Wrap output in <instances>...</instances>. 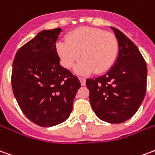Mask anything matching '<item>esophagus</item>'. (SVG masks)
Instances as JSON below:
<instances>
[{
	"instance_id": "34e87169",
	"label": "esophagus",
	"mask_w": 155,
	"mask_h": 155,
	"mask_svg": "<svg viewBox=\"0 0 155 155\" xmlns=\"http://www.w3.org/2000/svg\"><path fill=\"white\" fill-rule=\"evenodd\" d=\"M79 80H80V81H81V85H85V78L80 77V78H79Z\"/></svg>"
}]
</instances>
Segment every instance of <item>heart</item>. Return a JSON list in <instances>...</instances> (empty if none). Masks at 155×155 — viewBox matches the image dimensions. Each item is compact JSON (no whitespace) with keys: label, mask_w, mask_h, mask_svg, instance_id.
I'll return each instance as SVG.
<instances>
[{"label":"heart","mask_w":155,"mask_h":155,"mask_svg":"<svg viewBox=\"0 0 155 155\" xmlns=\"http://www.w3.org/2000/svg\"><path fill=\"white\" fill-rule=\"evenodd\" d=\"M56 51L62 65L71 69L81 58L75 70L78 74L108 70L115 62L118 53V42L112 33L102 29L83 27L70 32L66 41L56 44Z\"/></svg>","instance_id":"heart-1"}]
</instances>
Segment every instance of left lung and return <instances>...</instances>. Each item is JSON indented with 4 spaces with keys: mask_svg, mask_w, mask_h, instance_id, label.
<instances>
[{
    "mask_svg": "<svg viewBox=\"0 0 155 155\" xmlns=\"http://www.w3.org/2000/svg\"><path fill=\"white\" fill-rule=\"evenodd\" d=\"M118 42V56L107 74L87 79L93 111L102 121L121 123L136 113L145 96L147 64L137 46L111 27Z\"/></svg>",
    "mask_w": 155,
    "mask_h": 155,
    "instance_id": "8db88e82",
    "label": "left lung"
}]
</instances>
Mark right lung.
<instances>
[{"instance_id":"right-lung-1","label":"right lung","mask_w":155,"mask_h":155,"mask_svg":"<svg viewBox=\"0 0 155 155\" xmlns=\"http://www.w3.org/2000/svg\"><path fill=\"white\" fill-rule=\"evenodd\" d=\"M61 31L38 32L17 50L12 64L15 98L24 115L41 127L64 122L81 87L79 79L59 64L55 44Z\"/></svg>"}]
</instances>
